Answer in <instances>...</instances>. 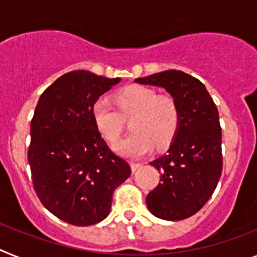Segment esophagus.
Here are the masks:
<instances>
[{
  "label": "esophagus",
  "mask_w": 257,
  "mask_h": 257,
  "mask_svg": "<svg viewBox=\"0 0 257 257\" xmlns=\"http://www.w3.org/2000/svg\"><path fill=\"white\" fill-rule=\"evenodd\" d=\"M143 166V163H136V162H131V170H133V172H135L136 170L140 169Z\"/></svg>",
  "instance_id": "esophagus-1"
}]
</instances>
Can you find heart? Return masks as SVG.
Masks as SVG:
<instances>
[{
	"instance_id": "heart-1",
	"label": "heart",
	"mask_w": 257,
	"mask_h": 257,
	"mask_svg": "<svg viewBox=\"0 0 257 257\" xmlns=\"http://www.w3.org/2000/svg\"><path fill=\"white\" fill-rule=\"evenodd\" d=\"M118 108L106 97H99L92 105V117L108 142H117L123 128V117H133L134 134L118 142L114 149L128 158H138L158 147L169 144L175 136L180 121L178 103L171 96H158L154 90L133 85L115 95Z\"/></svg>"
}]
</instances>
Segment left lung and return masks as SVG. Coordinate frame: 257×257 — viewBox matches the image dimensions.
I'll use <instances>...</instances> for the list:
<instances>
[{"label": "left lung", "mask_w": 257, "mask_h": 257, "mask_svg": "<svg viewBox=\"0 0 257 257\" xmlns=\"http://www.w3.org/2000/svg\"><path fill=\"white\" fill-rule=\"evenodd\" d=\"M135 82L163 87L180 112L169 151L151 162L160 171L161 183L147 196V206L160 219H187L206 205L221 176L217 108L205 85L181 70H165Z\"/></svg>", "instance_id": "8db88e82"}]
</instances>
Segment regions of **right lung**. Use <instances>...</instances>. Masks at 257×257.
Masks as SVG:
<instances>
[{
	"instance_id": "add662e5",
	"label": "right lung",
	"mask_w": 257,
	"mask_h": 257,
	"mask_svg": "<svg viewBox=\"0 0 257 257\" xmlns=\"http://www.w3.org/2000/svg\"><path fill=\"white\" fill-rule=\"evenodd\" d=\"M88 70L59 77L45 90L31 122L28 161L42 205L77 226L94 225L110 212L115 188L131 175L115 156L92 117V105L117 85Z\"/></svg>"
}]
</instances>
